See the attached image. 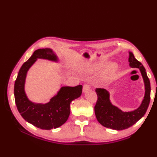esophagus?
Wrapping results in <instances>:
<instances>
[{
	"label": "esophagus",
	"mask_w": 157,
	"mask_h": 157,
	"mask_svg": "<svg viewBox=\"0 0 157 157\" xmlns=\"http://www.w3.org/2000/svg\"><path fill=\"white\" fill-rule=\"evenodd\" d=\"M90 89V86L88 84H85L83 86V92L86 93L87 91H89Z\"/></svg>",
	"instance_id": "34e87169"
}]
</instances>
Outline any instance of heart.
Masks as SVG:
<instances>
[{"instance_id": "heart-1", "label": "heart", "mask_w": 157, "mask_h": 157, "mask_svg": "<svg viewBox=\"0 0 157 157\" xmlns=\"http://www.w3.org/2000/svg\"><path fill=\"white\" fill-rule=\"evenodd\" d=\"M101 66V64H95L94 66H93L92 67L89 68V72H93L96 70L97 68H98ZM117 70H118V65L116 63H111L108 66V67L107 68V70L105 71V73H103V74L100 77V80L101 82H106L109 79L112 75L115 73Z\"/></svg>"}]
</instances>
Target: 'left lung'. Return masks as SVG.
<instances>
[{
    "mask_svg": "<svg viewBox=\"0 0 157 157\" xmlns=\"http://www.w3.org/2000/svg\"><path fill=\"white\" fill-rule=\"evenodd\" d=\"M129 66L139 69L145 84V95L141 104L136 109L131 111H123L112 105L110 101V94L105 89H96L97 102L94 107L98 121L102 126L115 130L129 128L145 115L150 101V82L144 66L139 62L132 52H129Z\"/></svg>",
    "mask_w": 157,
    "mask_h": 157,
    "instance_id": "8db88e82",
    "label": "left lung"
}]
</instances>
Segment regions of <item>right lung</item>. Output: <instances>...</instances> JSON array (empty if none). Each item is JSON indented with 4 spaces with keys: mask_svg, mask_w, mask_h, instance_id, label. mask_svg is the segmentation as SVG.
<instances>
[{
    "mask_svg": "<svg viewBox=\"0 0 157 157\" xmlns=\"http://www.w3.org/2000/svg\"><path fill=\"white\" fill-rule=\"evenodd\" d=\"M37 59L57 62L58 57L50 48L35 50L21 66L14 84V98L18 112L29 123L41 129L57 128L64 124L70 115V104L82 95V86H62L57 95L46 104L34 103L28 99L25 92L27 73Z\"/></svg>",
    "mask_w": 157,
    "mask_h": 157,
    "instance_id": "1",
    "label": "right lung"
}]
</instances>
